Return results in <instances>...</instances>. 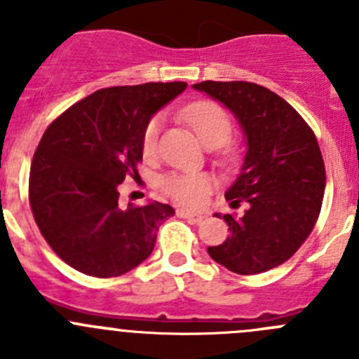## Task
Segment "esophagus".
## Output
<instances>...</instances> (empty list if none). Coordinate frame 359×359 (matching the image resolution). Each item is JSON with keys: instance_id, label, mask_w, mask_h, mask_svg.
<instances>
[{"instance_id": "34e87169", "label": "esophagus", "mask_w": 359, "mask_h": 359, "mask_svg": "<svg viewBox=\"0 0 359 359\" xmlns=\"http://www.w3.org/2000/svg\"><path fill=\"white\" fill-rule=\"evenodd\" d=\"M177 214H179L180 217H186V219H191V221H202L203 217H205V214L203 212H198V210H189V209H179L177 210Z\"/></svg>"}]
</instances>
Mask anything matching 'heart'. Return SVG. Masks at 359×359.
Returning <instances> with one entry per match:
<instances>
[{
	"mask_svg": "<svg viewBox=\"0 0 359 359\" xmlns=\"http://www.w3.org/2000/svg\"><path fill=\"white\" fill-rule=\"evenodd\" d=\"M184 120L195 130L203 145H223L232 134L230 115L212 100H198L182 111ZM163 116L156 115L145 126L142 147L145 156H154L159 147ZM163 189L173 200L186 205H200L210 189V180L202 173H172L163 179Z\"/></svg>",
	"mask_w": 359,
	"mask_h": 359,
	"instance_id": "heart-1",
	"label": "heart"
}]
</instances>
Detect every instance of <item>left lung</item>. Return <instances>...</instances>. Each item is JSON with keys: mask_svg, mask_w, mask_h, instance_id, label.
<instances>
[{"mask_svg": "<svg viewBox=\"0 0 359 359\" xmlns=\"http://www.w3.org/2000/svg\"><path fill=\"white\" fill-rule=\"evenodd\" d=\"M195 86L237 116L248 140L243 170L226 191L223 214L230 237L209 246L210 259L237 274L281 266L308 239L323 207L326 168L303 116L266 86L248 81H202Z\"/></svg>", "mask_w": 359, "mask_h": 359, "instance_id": "obj_1", "label": "left lung"}]
</instances>
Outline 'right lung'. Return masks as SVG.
Wrapping results in <instances>:
<instances>
[{
	"label": "right lung",
	"mask_w": 359,
	"mask_h": 359,
	"mask_svg": "<svg viewBox=\"0 0 359 359\" xmlns=\"http://www.w3.org/2000/svg\"><path fill=\"white\" fill-rule=\"evenodd\" d=\"M186 83H145L93 92L56 116L29 170V207L56 255L79 273L113 278L149 259L173 207L118 205V186L138 175L150 116Z\"/></svg>",
	"instance_id": "obj_1"
}]
</instances>
